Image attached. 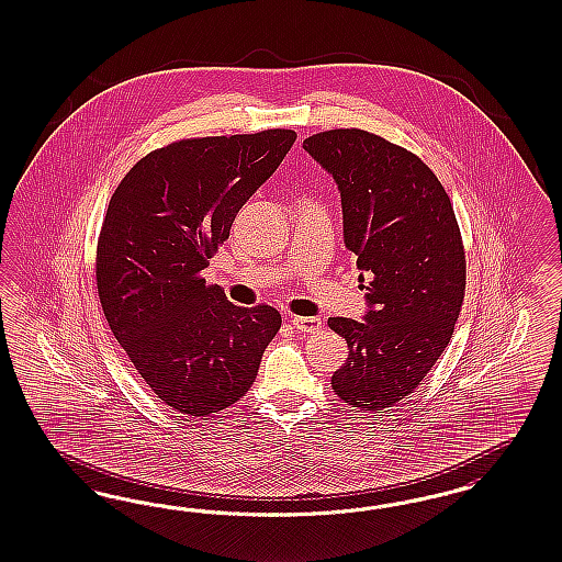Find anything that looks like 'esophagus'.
Returning a JSON list of instances; mask_svg holds the SVG:
<instances>
[{
  "mask_svg": "<svg viewBox=\"0 0 562 562\" xmlns=\"http://www.w3.org/2000/svg\"><path fill=\"white\" fill-rule=\"evenodd\" d=\"M290 324L299 331L305 334H315L322 329V319L319 317H290Z\"/></svg>",
  "mask_w": 562,
  "mask_h": 562,
  "instance_id": "obj_1",
  "label": "esophagus"
}]
</instances>
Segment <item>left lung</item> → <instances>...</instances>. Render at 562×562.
I'll return each mask as SVG.
<instances>
[{
    "mask_svg": "<svg viewBox=\"0 0 562 562\" xmlns=\"http://www.w3.org/2000/svg\"><path fill=\"white\" fill-rule=\"evenodd\" d=\"M340 191L344 243L364 276L362 322L329 317L350 355L331 387L352 408H392L414 392L453 336L465 256L453 205L414 154L362 130L303 142Z\"/></svg>",
    "mask_w": 562,
    "mask_h": 562,
    "instance_id": "8db88e82",
    "label": "left lung"
}]
</instances>
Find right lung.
<instances>
[{
    "mask_svg": "<svg viewBox=\"0 0 562 562\" xmlns=\"http://www.w3.org/2000/svg\"><path fill=\"white\" fill-rule=\"evenodd\" d=\"M296 134L175 142L144 156L102 221L97 286L104 317L137 374L167 406L207 416L249 392L282 317L237 306L202 270Z\"/></svg>",
    "mask_w": 562,
    "mask_h": 562,
    "instance_id": "obj_1",
    "label": "right lung"
}]
</instances>
